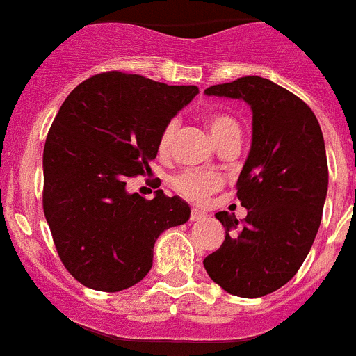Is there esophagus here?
Wrapping results in <instances>:
<instances>
[{"label":"esophagus","instance_id":"1","mask_svg":"<svg viewBox=\"0 0 356 356\" xmlns=\"http://www.w3.org/2000/svg\"><path fill=\"white\" fill-rule=\"evenodd\" d=\"M204 217H206V213L201 210H192V215H190V219L192 220H201V219H204Z\"/></svg>","mask_w":356,"mask_h":356}]
</instances>
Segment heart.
Listing matches in <instances>:
<instances>
[{
    "label": "heart",
    "mask_w": 356,
    "mask_h": 356,
    "mask_svg": "<svg viewBox=\"0 0 356 356\" xmlns=\"http://www.w3.org/2000/svg\"><path fill=\"white\" fill-rule=\"evenodd\" d=\"M206 124L210 128V134L213 137V141L220 145L222 141L229 139L234 136H241V128L237 122L224 113H211L206 119ZM179 122L177 119H172L164 124L159 136V152L166 154L172 148L175 136H177ZM222 184L219 173L210 172V170H184V172L177 173L172 179V188L181 197L193 202H202L208 199V195L219 190Z\"/></svg>",
    "instance_id": "1"
}]
</instances>
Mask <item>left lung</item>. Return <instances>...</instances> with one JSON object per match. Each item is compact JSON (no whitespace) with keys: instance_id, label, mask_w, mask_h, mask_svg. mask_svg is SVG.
Listing matches in <instances>:
<instances>
[{"instance_id":"obj_1","label":"left lung","mask_w":356,"mask_h":356,"mask_svg":"<svg viewBox=\"0 0 356 356\" xmlns=\"http://www.w3.org/2000/svg\"><path fill=\"white\" fill-rule=\"evenodd\" d=\"M204 94L250 104L253 137L237 181L248 213L243 222L228 211L215 213L226 237L202 264L224 291L264 297L293 279L321 226L327 193L321 124L300 97L264 77H238Z\"/></svg>"}]
</instances>
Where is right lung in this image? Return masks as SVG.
Instances as JSON below:
<instances>
[{
    "label": "right lung",
    "mask_w": 356,
    "mask_h": 356,
    "mask_svg": "<svg viewBox=\"0 0 356 356\" xmlns=\"http://www.w3.org/2000/svg\"><path fill=\"white\" fill-rule=\"evenodd\" d=\"M199 94L137 74H97L70 92L43 150V210L68 273L97 291H121L150 271L164 229L190 219L181 197L130 193L150 172L161 130Z\"/></svg>",
    "instance_id": "right-lung-1"
}]
</instances>
